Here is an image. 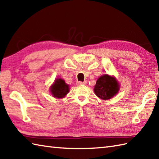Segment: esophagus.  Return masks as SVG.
I'll list each match as a JSON object with an SVG mask.
<instances>
[{
  "label": "esophagus",
  "instance_id": "obj_1",
  "mask_svg": "<svg viewBox=\"0 0 159 159\" xmlns=\"http://www.w3.org/2000/svg\"><path fill=\"white\" fill-rule=\"evenodd\" d=\"M87 84L86 81H84V82H81V81H79V82H77L76 83V85H85Z\"/></svg>",
  "mask_w": 159,
  "mask_h": 159
}]
</instances>
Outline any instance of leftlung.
<instances>
[{
  "label": "left lung",
  "mask_w": 159,
  "mask_h": 159,
  "mask_svg": "<svg viewBox=\"0 0 159 159\" xmlns=\"http://www.w3.org/2000/svg\"><path fill=\"white\" fill-rule=\"evenodd\" d=\"M119 89L120 85L116 78L108 74H104L98 78L93 89L96 95L104 100H109L116 96Z\"/></svg>",
  "instance_id": "1"
}]
</instances>
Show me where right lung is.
<instances>
[{"mask_svg": "<svg viewBox=\"0 0 159 159\" xmlns=\"http://www.w3.org/2000/svg\"><path fill=\"white\" fill-rule=\"evenodd\" d=\"M50 92L56 98H63L70 92L69 85L62 79H57L50 87Z\"/></svg>", "mask_w": 159, "mask_h": 159, "instance_id": "1", "label": "right lung"}]
</instances>
